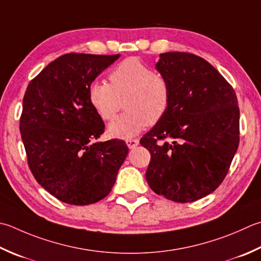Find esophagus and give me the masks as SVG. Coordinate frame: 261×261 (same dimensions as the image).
<instances>
[{"instance_id":"obj_1","label":"esophagus","mask_w":261,"mask_h":261,"mask_svg":"<svg viewBox=\"0 0 261 261\" xmlns=\"http://www.w3.org/2000/svg\"><path fill=\"white\" fill-rule=\"evenodd\" d=\"M125 142L130 149H134V148H136L138 145H139V140L138 139H127Z\"/></svg>"}]
</instances>
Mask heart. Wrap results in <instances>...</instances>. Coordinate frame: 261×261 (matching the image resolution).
Masks as SVG:
<instances>
[{
    "instance_id": "1",
    "label": "heart",
    "mask_w": 261,
    "mask_h": 261,
    "mask_svg": "<svg viewBox=\"0 0 261 261\" xmlns=\"http://www.w3.org/2000/svg\"><path fill=\"white\" fill-rule=\"evenodd\" d=\"M109 78L110 85L95 81L89 86L88 99L104 121L113 120L124 101L126 111L109 125L111 136L129 139L164 117L171 101V87L164 75L139 59L129 58Z\"/></svg>"
}]
</instances>
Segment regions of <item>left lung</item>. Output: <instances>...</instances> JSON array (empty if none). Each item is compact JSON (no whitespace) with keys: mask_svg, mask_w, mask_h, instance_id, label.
I'll list each match as a JSON object with an SVG mask.
<instances>
[{"mask_svg":"<svg viewBox=\"0 0 261 261\" xmlns=\"http://www.w3.org/2000/svg\"><path fill=\"white\" fill-rule=\"evenodd\" d=\"M156 69L170 84L171 101L164 117L140 139L151 156L146 180L157 195L192 202L216 190L238 150L237 95L195 54L163 53Z\"/></svg>","mask_w":261,"mask_h":261,"instance_id":"1","label":"left lung"}]
</instances>
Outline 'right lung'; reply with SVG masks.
<instances>
[{
  "mask_svg": "<svg viewBox=\"0 0 261 261\" xmlns=\"http://www.w3.org/2000/svg\"><path fill=\"white\" fill-rule=\"evenodd\" d=\"M119 58L59 56L23 96L20 134L30 171L46 191L70 205H89L109 195L129 151L123 140L93 142L105 124L89 103V86Z\"/></svg>",
  "mask_w": 261,
  "mask_h": 261,
  "instance_id": "add662e5",
  "label": "right lung"
}]
</instances>
